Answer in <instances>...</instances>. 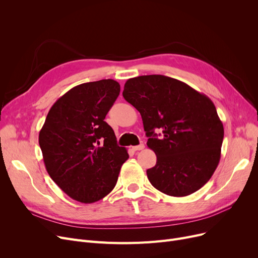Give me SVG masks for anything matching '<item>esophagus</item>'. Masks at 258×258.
<instances>
[{
	"label": "esophagus",
	"instance_id": "esophagus-1",
	"mask_svg": "<svg viewBox=\"0 0 258 258\" xmlns=\"http://www.w3.org/2000/svg\"><path fill=\"white\" fill-rule=\"evenodd\" d=\"M144 147H145V145H144L143 143H141V144H139V145L133 146V150H134V151H142Z\"/></svg>",
	"mask_w": 258,
	"mask_h": 258
}]
</instances>
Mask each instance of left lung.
Returning <instances> with one entry per match:
<instances>
[{"label":"left lung","mask_w":258,"mask_h":258,"mask_svg":"<svg viewBox=\"0 0 258 258\" xmlns=\"http://www.w3.org/2000/svg\"><path fill=\"white\" fill-rule=\"evenodd\" d=\"M122 95L141 114L146 144L157 156L156 165L146 170L152 185L171 197L198 191L218 167L224 139L211 99L164 75L130 78ZM156 129L164 133L161 139Z\"/></svg>","instance_id":"obj_1"}]
</instances>
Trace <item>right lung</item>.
Masks as SVG:
<instances>
[{
    "label": "right lung",
    "mask_w": 258,
    "mask_h": 258,
    "mask_svg": "<svg viewBox=\"0 0 258 258\" xmlns=\"http://www.w3.org/2000/svg\"><path fill=\"white\" fill-rule=\"evenodd\" d=\"M120 93L113 79L78 85L52 105L39 131L38 143L51 179L85 204L110 194L128 159L104 121Z\"/></svg>",
    "instance_id": "right-lung-1"
}]
</instances>
